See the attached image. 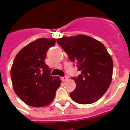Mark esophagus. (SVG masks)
Listing matches in <instances>:
<instances>
[{"mask_svg": "<svg viewBox=\"0 0 130 130\" xmlns=\"http://www.w3.org/2000/svg\"><path fill=\"white\" fill-rule=\"evenodd\" d=\"M68 76H62V77H61V80H62V82H65V81L68 80Z\"/></svg>", "mask_w": 130, "mask_h": 130, "instance_id": "1", "label": "esophagus"}]
</instances>
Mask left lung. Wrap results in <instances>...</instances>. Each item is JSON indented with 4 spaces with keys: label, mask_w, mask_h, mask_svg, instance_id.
Masks as SVG:
<instances>
[{
    "label": "left lung",
    "mask_w": 130,
    "mask_h": 130,
    "mask_svg": "<svg viewBox=\"0 0 130 130\" xmlns=\"http://www.w3.org/2000/svg\"><path fill=\"white\" fill-rule=\"evenodd\" d=\"M69 59L77 63L82 72L72 77L76 88L70 93L76 103L88 104L101 98L111 83L113 60L106 47L100 41L84 35L57 39Z\"/></svg>",
    "instance_id": "1"
}]
</instances>
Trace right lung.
Wrapping results in <instances>:
<instances>
[{"instance_id": "add662e5", "label": "right lung", "mask_w": 130, "mask_h": 130, "mask_svg": "<svg viewBox=\"0 0 130 130\" xmlns=\"http://www.w3.org/2000/svg\"><path fill=\"white\" fill-rule=\"evenodd\" d=\"M56 44L53 38H40L21 48L11 68V79L17 95L34 107H42L53 101L61 84L58 76H51L44 60L46 51Z\"/></svg>"}]
</instances>
